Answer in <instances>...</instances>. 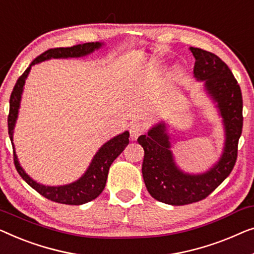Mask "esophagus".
<instances>
[{
    "label": "esophagus",
    "mask_w": 254,
    "mask_h": 254,
    "mask_svg": "<svg viewBox=\"0 0 254 254\" xmlns=\"http://www.w3.org/2000/svg\"><path fill=\"white\" fill-rule=\"evenodd\" d=\"M145 132V124L140 122H134L130 127V137L132 140H135L139 135Z\"/></svg>",
    "instance_id": "esophagus-1"
}]
</instances>
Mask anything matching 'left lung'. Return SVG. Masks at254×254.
Masks as SVG:
<instances>
[{"mask_svg": "<svg viewBox=\"0 0 254 254\" xmlns=\"http://www.w3.org/2000/svg\"><path fill=\"white\" fill-rule=\"evenodd\" d=\"M195 59L193 74L205 84V90L223 119L226 141L219 162L203 174H187L176 166L170 151L166 124H156L138 138L145 151L142 177L149 194L168 205L197 202L212 193L229 176L237 160L238 140L243 128L241 87L226 63L213 53L190 47Z\"/></svg>", "mask_w": 254, "mask_h": 254, "instance_id": "8db88e82", "label": "left lung"}]
</instances>
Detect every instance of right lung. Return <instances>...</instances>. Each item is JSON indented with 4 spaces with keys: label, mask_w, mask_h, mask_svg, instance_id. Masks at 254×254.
I'll return each mask as SVG.
<instances>
[{
    "label": "right lung",
    "mask_w": 254,
    "mask_h": 254,
    "mask_svg": "<svg viewBox=\"0 0 254 254\" xmlns=\"http://www.w3.org/2000/svg\"><path fill=\"white\" fill-rule=\"evenodd\" d=\"M101 46V42H87V44L76 45L72 46V47L53 48L42 53L41 55H39L37 59L33 60V62L30 64V66L18 78V80H17L15 87H13L11 92V95H10L8 130L10 140H11L12 145L13 128H15L17 117H18L21 93H23L25 80H26L28 73H30L31 66L51 59H67V57H81L88 55L96 51V49H99ZM128 135H130V133L126 131L122 134L116 135V137L110 139L109 141H107L106 144H103L101 148L96 152L90 167L87 168V170L85 171L83 176L79 180L73 182V183L61 185V187H46V185L39 184L38 182L32 180L25 173L23 168L20 167L18 158H17L15 152V146H13V162H15L16 169L18 171L21 178L31 188H33L35 191L39 192L41 195H44L45 198L55 202L65 203V205H83V203H86L91 201V200L95 199L96 197H99L100 193L103 191V189L106 187L107 177H108L109 168L114 162V160L123 152V149L128 144Z\"/></svg>",
    "instance_id": "right-lung-1"
}]
</instances>
